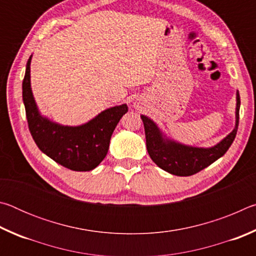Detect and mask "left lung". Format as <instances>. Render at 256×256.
<instances>
[{
	"mask_svg": "<svg viewBox=\"0 0 256 256\" xmlns=\"http://www.w3.org/2000/svg\"><path fill=\"white\" fill-rule=\"evenodd\" d=\"M240 98L237 90L235 128L222 140L209 148L180 144L167 136L154 120L141 115L146 131V149L150 158L162 170L176 176H190L204 170L216 160L222 158L235 140L240 120Z\"/></svg>",
	"mask_w": 256,
	"mask_h": 256,
	"instance_id": "left-lung-1",
	"label": "left lung"
}]
</instances>
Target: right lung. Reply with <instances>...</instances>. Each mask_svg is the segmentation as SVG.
Masks as SVG:
<instances>
[{
    "mask_svg": "<svg viewBox=\"0 0 256 256\" xmlns=\"http://www.w3.org/2000/svg\"><path fill=\"white\" fill-rule=\"evenodd\" d=\"M28 58L22 82V100L29 131L42 152L62 166L76 172H90L106 157L116 125L128 108L126 104L99 112L81 125H63L44 116L34 100Z\"/></svg>",
    "mask_w": 256,
    "mask_h": 256,
    "instance_id": "add662e5",
    "label": "right lung"
}]
</instances>
